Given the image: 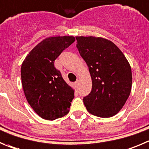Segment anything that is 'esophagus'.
Instances as JSON below:
<instances>
[{
	"label": "esophagus",
	"instance_id": "1",
	"mask_svg": "<svg viewBox=\"0 0 149 149\" xmlns=\"http://www.w3.org/2000/svg\"><path fill=\"white\" fill-rule=\"evenodd\" d=\"M75 83V85H76V86H78V84H79V79H77V81H76L75 83Z\"/></svg>",
	"mask_w": 149,
	"mask_h": 149
}]
</instances>
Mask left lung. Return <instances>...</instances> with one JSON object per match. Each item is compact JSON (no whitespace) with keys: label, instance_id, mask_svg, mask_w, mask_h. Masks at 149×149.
<instances>
[{"label":"left lung","instance_id":"obj_1","mask_svg":"<svg viewBox=\"0 0 149 149\" xmlns=\"http://www.w3.org/2000/svg\"><path fill=\"white\" fill-rule=\"evenodd\" d=\"M77 48L88 66L92 89L83 97L88 111L109 118L121 110L132 88V71L123 52L110 40L77 36Z\"/></svg>","mask_w":149,"mask_h":149}]
</instances>
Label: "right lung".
I'll return each instance as SVG.
<instances>
[{
	"label": "right lung",
	"mask_w": 149,
	"mask_h": 149,
	"mask_svg": "<svg viewBox=\"0 0 149 149\" xmlns=\"http://www.w3.org/2000/svg\"><path fill=\"white\" fill-rule=\"evenodd\" d=\"M74 41L73 36L47 38L29 52L21 66L27 101L44 119H57L69 111L74 92L56 69L54 61Z\"/></svg>",
	"instance_id": "1"
}]
</instances>
